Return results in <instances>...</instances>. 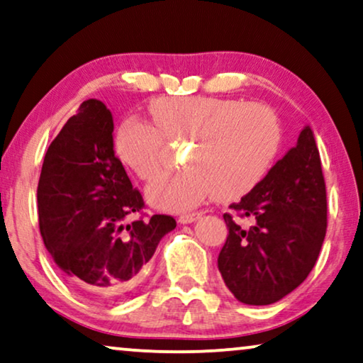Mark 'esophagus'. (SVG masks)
<instances>
[{"label": "esophagus", "instance_id": "esophagus-1", "mask_svg": "<svg viewBox=\"0 0 363 363\" xmlns=\"http://www.w3.org/2000/svg\"><path fill=\"white\" fill-rule=\"evenodd\" d=\"M200 216H202V213H184V215H179V218H177V221H179L181 225H189V223H194V221L199 220Z\"/></svg>", "mask_w": 363, "mask_h": 363}]
</instances>
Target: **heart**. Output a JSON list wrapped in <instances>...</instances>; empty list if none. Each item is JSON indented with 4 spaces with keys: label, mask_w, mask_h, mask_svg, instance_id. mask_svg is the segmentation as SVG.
I'll use <instances>...</instances> for the list:
<instances>
[{
    "label": "heart",
    "mask_w": 363,
    "mask_h": 363,
    "mask_svg": "<svg viewBox=\"0 0 363 363\" xmlns=\"http://www.w3.org/2000/svg\"><path fill=\"white\" fill-rule=\"evenodd\" d=\"M153 125L127 118L113 140L117 158L140 179L160 171L164 140H189L187 169L163 172L147 189L153 207L184 212L215 196L221 202L250 194L266 177L282 143L275 112L264 104L215 96L160 97L150 104Z\"/></svg>",
    "instance_id": "obj_1"
}]
</instances>
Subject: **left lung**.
I'll list each match as a JSON object with an SVG mask.
<instances>
[{
  "label": "left lung",
  "instance_id": "obj_1",
  "mask_svg": "<svg viewBox=\"0 0 363 363\" xmlns=\"http://www.w3.org/2000/svg\"><path fill=\"white\" fill-rule=\"evenodd\" d=\"M254 225L245 230L225 213L228 238L218 270L235 298L246 305H270L294 291L315 267L328 225L326 184L320 151L310 125L266 177L231 203Z\"/></svg>",
  "mask_w": 363,
  "mask_h": 363
}]
</instances>
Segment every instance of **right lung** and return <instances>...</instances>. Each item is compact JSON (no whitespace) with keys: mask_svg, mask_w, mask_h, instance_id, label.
Instances as JSON below:
<instances>
[{"mask_svg":"<svg viewBox=\"0 0 363 363\" xmlns=\"http://www.w3.org/2000/svg\"><path fill=\"white\" fill-rule=\"evenodd\" d=\"M112 133L104 102L84 101L48 147L37 187L47 251L81 290L104 301L137 285L161 238L176 228L167 215L125 225L143 199L116 156Z\"/></svg>","mask_w":363,"mask_h":363,"instance_id":"1","label":"right lung"}]
</instances>
